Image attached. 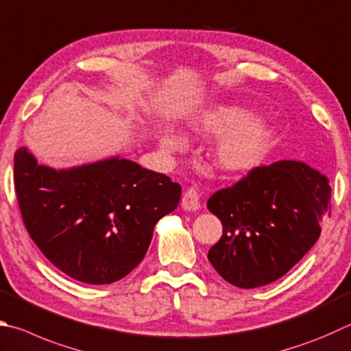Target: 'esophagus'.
Wrapping results in <instances>:
<instances>
[{"label":"esophagus","mask_w":351,"mask_h":351,"mask_svg":"<svg viewBox=\"0 0 351 351\" xmlns=\"http://www.w3.org/2000/svg\"><path fill=\"white\" fill-rule=\"evenodd\" d=\"M181 207L186 210V212H196V210H199V207H201L199 196H197L195 189L186 190V193L182 195Z\"/></svg>","instance_id":"34e87169"}]
</instances>
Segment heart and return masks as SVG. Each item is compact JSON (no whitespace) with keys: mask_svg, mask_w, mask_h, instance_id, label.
Returning a JSON list of instances; mask_svg holds the SVG:
<instances>
[{"mask_svg":"<svg viewBox=\"0 0 351 351\" xmlns=\"http://www.w3.org/2000/svg\"><path fill=\"white\" fill-rule=\"evenodd\" d=\"M204 135L218 136L212 147V159L227 171H248L265 161L276 141V132L264 119L254 118L247 107L218 104L197 114L192 123ZM181 138L167 133L161 138L162 150L181 149Z\"/></svg>","mask_w":351,"mask_h":351,"instance_id":"b5f03b06","label":"heart"}]
</instances>
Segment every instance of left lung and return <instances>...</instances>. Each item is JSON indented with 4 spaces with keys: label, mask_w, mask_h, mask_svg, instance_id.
I'll return each instance as SVG.
<instances>
[{
    "label": "left lung",
    "mask_w": 351,
    "mask_h": 351,
    "mask_svg": "<svg viewBox=\"0 0 351 351\" xmlns=\"http://www.w3.org/2000/svg\"><path fill=\"white\" fill-rule=\"evenodd\" d=\"M330 195L328 178L305 162L284 159L253 169L207 201L222 224L210 264L239 289L276 281L319 239Z\"/></svg>",
    "instance_id": "8db88e82"
}]
</instances>
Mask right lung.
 <instances>
[{
  "label": "right lung",
  "instance_id": "obj_1",
  "mask_svg": "<svg viewBox=\"0 0 351 351\" xmlns=\"http://www.w3.org/2000/svg\"><path fill=\"white\" fill-rule=\"evenodd\" d=\"M14 162L30 238L56 269L84 284L129 275L147 253L156 222L181 199L180 184L121 156L53 169L20 147Z\"/></svg>",
  "mask_w": 351,
  "mask_h": 351
}]
</instances>
